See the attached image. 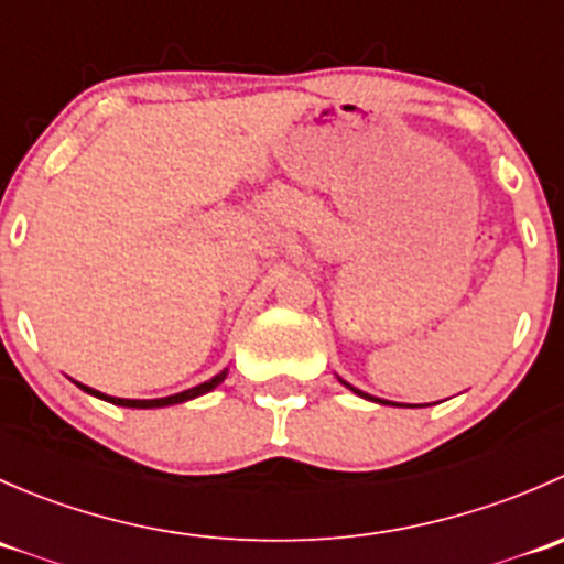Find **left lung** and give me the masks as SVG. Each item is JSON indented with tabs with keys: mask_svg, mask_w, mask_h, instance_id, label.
<instances>
[{
	"mask_svg": "<svg viewBox=\"0 0 564 564\" xmlns=\"http://www.w3.org/2000/svg\"><path fill=\"white\" fill-rule=\"evenodd\" d=\"M344 384H346V382H344ZM346 388H349V390H355V388H351V384H346ZM355 392H357V395H362V398H368V395H366V392H360V390H355ZM379 403H384V401H379Z\"/></svg>",
	"mask_w": 564,
	"mask_h": 564,
	"instance_id": "left-lung-1",
	"label": "left lung"
}]
</instances>
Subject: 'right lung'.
Returning a JSON list of instances; mask_svg holds the SVG:
<instances>
[{"label":"right lung","instance_id":"right-lung-1","mask_svg":"<svg viewBox=\"0 0 564 564\" xmlns=\"http://www.w3.org/2000/svg\"><path fill=\"white\" fill-rule=\"evenodd\" d=\"M224 379H226V371H220L218 377H213V379H209V382L198 384V388H191V390H185V392H176V395H166V398H152V401H130V398L104 395V392H98V390L87 388V384H78V388H82L84 392H89V395H98V398H104V401L117 403V406H130V409H155V406H172V403H182V401H187V398L204 395V392H209V390L218 388V384L224 382Z\"/></svg>","mask_w":564,"mask_h":564}]
</instances>
